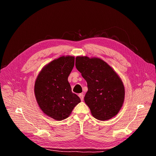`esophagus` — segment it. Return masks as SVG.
<instances>
[{
	"label": "esophagus",
	"mask_w": 156,
	"mask_h": 156,
	"mask_svg": "<svg viewBox=\"0 0 156 156\" xmlns=\"http://www.w3.org/2000/svg\"><path fill=\"white\" fill-rule=\"evenodd\" d=\"M78 96L80 98V99H81L82 101H83V94H82V93H80V94H78Z\"/></svg>",
	"instance_id": "34e87169"
}]
</instances>
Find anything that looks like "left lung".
<instances>
[{
	"mask_svg": "<svg viewBox=\"0 0 156 156\" xmlns=\"http://www.w3.org/2000/svg\"><path fill=\"white\" fill-rule=\"evenodd\" d=\"M76 67L87 82L84 101L93 116L100 120L115 116L122 106L125 94L117 73L103 60L95 58L76 57Z\"/></svg>",
	"mask_w": 156,
	"mask_h": 156,
	"instance_id": "1",
	"label": "left lung"
}]
</instances>
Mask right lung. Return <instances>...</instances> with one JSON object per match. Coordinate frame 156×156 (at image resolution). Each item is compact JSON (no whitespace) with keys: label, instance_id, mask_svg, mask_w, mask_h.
<instances>
[{"label":"right lung","instance_id":"right-lung-1","mask_svg":"<svg viewBox=\"0 0 156 156\" xmlns=\"http://www.w3.org/2000/svg\"><path fill=\"white\" fill-rule=\"evenodd\" d=\"M74 65V57H60L46 65L36 80L34 92L39 108L55 120L67 118L81 102L68 82Z\"/></svg>","mask_w":156,"mask_h":156}]
</instances>
